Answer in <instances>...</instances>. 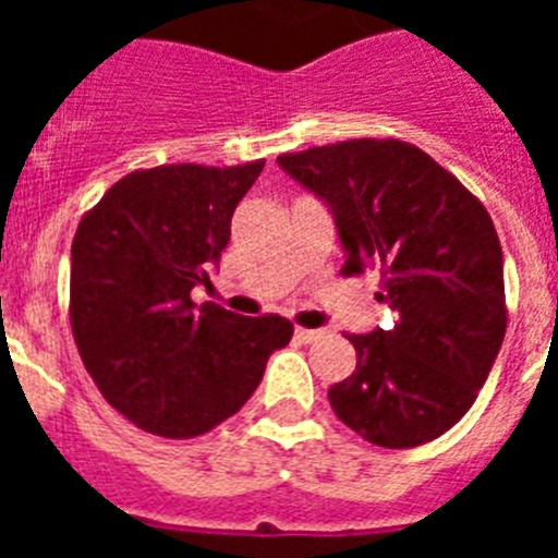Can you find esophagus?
Masks as SVG:
<instances>
[{
  "label": "esophagus",
  "mask_w": 558,
  "mask_h": 558,
  "mask_svg": "<svg viewBox=\"0 0 558 558\" xmlns=\"http://www.w3.org/2000/svg\"><path fill=\"white\" fill-rule=\"evenodd\" d=\"M324 338V329H307V327H295V340L302 343H313V340Z\"/></svg>",
  "instance_id": "34e87169"
}]
</instances>
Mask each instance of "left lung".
Segmentation results:
<instances>
[{"label":"left lung","instance_id":"8db88e82","mask_svg":"<svg viewBox=\"0 0 558 558\" xmlns=\"http://www.w3.org/2000/svg\"><path fill=\"white\" fill-rule=\"evenodd\" d=\"M276 161L327 201L340 274L377 270V299L399 315L393 329L349 335L357 366L329 388L335 416L377 447L427 445L470 411L509 324L489 211L411 142L349 140Z\"/></svg>","mask_w":558,"mask_h":558}]
</instances>
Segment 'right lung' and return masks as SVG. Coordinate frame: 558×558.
<instances>
[{
  "mask_svg": "<svg viewBox=\"0 0 558 558\" xmlns=\"http://www.w3.org/2000/svg\"><path fill=\"white\" fill-rule=\"evenodd\" d=\"M263 167L128 172L77 226L69 279L77 352L108 405L153 436L195 438L234 416L270 352L293 338L282 315L243 318L190 295L211 284L231 215Z\"/></svg>",
  "mask_w": 558,
  "mask_h": 558,
  "instance_id": "add662e5",
  "label": "right lung"
}]
</instances>
